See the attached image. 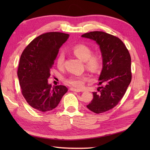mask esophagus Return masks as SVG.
I'll list each match as a JSON object with an SVG mask.
<instances>
[{"instance_id":"esophagus-1","label":"esophagus","mask_w":150,"mask_h":150,"mask_svg":"<svg viewBox=\"0 0 150 150\" xmlns=\"http://www.w3.org/2000/svg\"><path fill=\"white\" fill-rule=\"evenodd\" d=\"M69 90L73 91H76V92H80V91H81V90H79V89H76V88H69Z\"/></svg>"}]
</instances>
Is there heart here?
I'll return each instance as SVG.
<instances>
[{
	"label": "heart",
	"instance_id": "obj_1",
	"mask_svg": "<svg viewBox=\"0 0 150 150\" xmlns=\"http://www.w3.org/2000/svg\"><path fill=\"white\" fill-rule=\"evenodd\" d=\"M71 51L76 57L82 61H84L85 66L88 69L91 71H96L99 68L101 62L100 57L97 53L91 54L90 48L86 45L82 44H77L73 47ZM64 59V53L60 52L57 58V65L59 68H61L63 67ZM89 80L90 77L86 74L71 75L66 79L65 82L72 86L81 88Z\"/></svg>",
	"mask_w": 150,
	"mask_h": 150
}]
</instances>
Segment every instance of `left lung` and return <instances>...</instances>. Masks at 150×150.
<instances>
[{
  "mask_svg": "<svg viewBox=\"0 0 150 150\" xmlns=\"http://www.w3.org/2000/svg\"><path fill=\"white\" fill-rule=\"evenodd\" d=\"M82 37L95 40L103 57L98 84L103 86L93 92V100L86 106L95 113L106 112L117 106L131 82V57L122 41L112 35L96 31Z\"/></svg>",
  "mask_w": 150,
  "mask_h": 150,
  "instance_id": "8db88e82",
  "label": "left lung"
}]
</instances>
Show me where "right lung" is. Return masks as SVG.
Instances as JSON below:
<instances>
[{"label":"right lung","instance_id":"1","mask_svg":"<svg viewBox=\"0 0 150 150\" xmlns=\"http://www.w3.org/2000/svg\"><path fill=\"white\" fill-rule=\"evenodd\" d=\"M69 36L60 32L43 33L31 41L21 54L17 75L22 94L37 111L53 110L68 91L65 86L52 88L47 79L59 48Z\"/></svg>","mask_w":150,"mask_h":150}]
</instances>
